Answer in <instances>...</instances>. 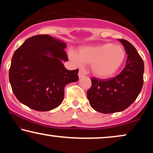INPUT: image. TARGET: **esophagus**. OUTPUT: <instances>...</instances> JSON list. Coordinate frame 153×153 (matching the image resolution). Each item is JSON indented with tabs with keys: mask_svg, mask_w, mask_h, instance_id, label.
<instances>
[{
	"mask_svg": "<svg viewBox=\"0 0 153 153\" xmlns=\"http://www.w3.org/2000/svg\"><path fill=\"white\" fill-rule=\"evenodd\" d=\"M79 79H81V78H82V77L84 76V74H83V72H82V71H79Z\"/></svg>",
	"mask_w": 153,
	"mask_h": 153,
	"instance_id": "obj_1",
	"label": "esophagus"
}]
</instances>
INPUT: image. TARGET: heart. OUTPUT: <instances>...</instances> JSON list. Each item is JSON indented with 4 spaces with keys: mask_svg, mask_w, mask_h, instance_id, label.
Wrapping results in <instances>:
<instances>
[{
    "mask_svg": "<svg viewBox=\"0 0 153 153\" xmlns=\"http://www.w3.org/2000/svg\"><path fill=\"white\" fill-rule=\"evenodd\" d=\"M126 52L121 45L104 43L85 46L76 53L70 51V58L77 65L91 64L94 76L100 79H108L114 76L124 63Z\"/></svg>",
    "mask_w": 153,
    "mask_h": 153,
    "instance_id": "1",
    "label": "heart"
}]
</instances>
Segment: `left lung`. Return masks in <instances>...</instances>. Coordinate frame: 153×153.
Returning <instances> with one entry per match:
<instances>
[{"label":"left lung","instance_id":"8db88e82","mask_svg":"<svg viewBox=\"0 0 153 153\" xmlns=\"http://www.w3.org/2000/svg\"><path fill=\"white\" fill-rule=\"evenodd\" d=\"M127 54L126 66L114 78H92L87 92L91 107L102 114L120 112L128 108L139 95L143 84L144 63L135 47L125 39H118Z\"/></svg>","mask_w":153,"mask_h":153}]
</instances>
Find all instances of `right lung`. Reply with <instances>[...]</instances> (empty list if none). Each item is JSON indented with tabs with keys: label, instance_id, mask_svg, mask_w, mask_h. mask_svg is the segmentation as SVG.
Masks as SVG:
<instances>
[{
	"label": "right lung",
	"instance_id": "add662e5",
	"mask_svg": "<svg viewBox=\"0 0 153 153\" xmlns=\"http://www.w3.org/2000/svg\"><path fill=\"white\" fill-rule=\"evenodd\" d=\"M67 44L48 35L27 39L12 56L9 79L21 103L38 111L58 107L64 88L79 80V70H68L62 64L68 58Z\"/></svg>",
	"mask_w": 153,
	"mask_h": 153
}]
</instances>
